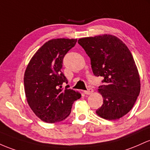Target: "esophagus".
I'll return each mask as SVG.
<instances>
[{
    "mask_svg": "<svg viewBox=\"0 0 150 150\" xmlns=\"http://www.w3.org/2000/svg\"><path fill=\"white\" fill-rule=\"evenodd\" d=\"M93 89H92L91 88H89L88 90L84 91L83 93H85V94H86V95H90V94H91L92 93H93Z\"/></svg>",
    "mask_w": 150,
    "mask_h": 150,
    "instance_id": "34e87169",
    "label": "esophagus"
}]
</instances>
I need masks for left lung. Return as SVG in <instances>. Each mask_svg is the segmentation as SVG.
<instances>
[{"label":"left lung","mask_w":150,"mask_h":150,"mask_svg":"<svg viewBox=\"0 0 150 150\" xmlns=\"http://www.w3.org/2000/svg\"><path fill=\"white\" fill-rule=\"evenodd\" d=\"M78 43L91 59L96 76H103L98 89L103 104L96 114L106 120H117L133 107L140 91V79L132 54L117 37L102 35L81 38Z\"/></svg>","instance_id":"8db88e82"}]
</instances>
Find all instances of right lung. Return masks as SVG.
<instances>
[{
  "label": "right lung",
  "instance_id": "add662e5",
  "mask_svg": "<svg viewBox=\"0 0 150 150\" xmlns=\"http://www.w3.org/2000/svg\"><path fill=\"white\" fill-rule=\"evenodd\" d=\"M76 39L49 40L32 57L24 75L25 93L30 108L40 120L54 123L69 115L72 105L81 95L68 83L62 69L63 59Z\"/></svg>",
  "mask_w": 150,
  "mask_h": 150
}]
</instances>
